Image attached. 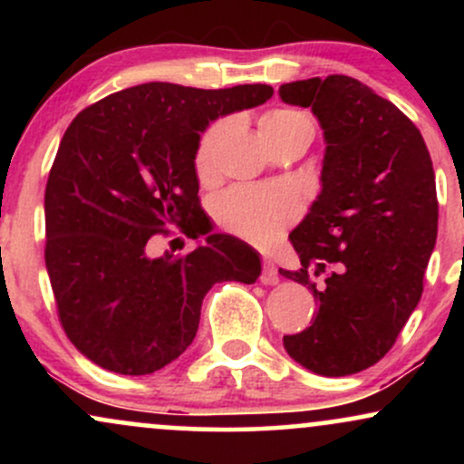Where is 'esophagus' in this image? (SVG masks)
Masks as SVG:
<instances>
[{
    "label": "esophagus",
    "instance_id": "esophagus-1",
    "mask_svg": "<svg viewBox=\"0 0 464 464\" xmlns=\"http://www.w3.org/2000/svg\"><path fill=\"white\" fill-rule=\"evenodd\" d=\"M262 284L266 285L279 284V270H276V266L270 257L262 259Z\"/></svg>",
    "mask_w": 464,
    "mask_h": 464
}]
</instances>
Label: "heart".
Here are the masks:
<instances>
[{"label":"heart","instance_id":"heart-1","mask_svg":"<svg viewBox=\"0 0 464 464\" xmlns=\"http://www.w3.org/2000/svg\"><path fill=\"white\" fill-rule=\"evenodd\" d=\"M228 129L227 120H218L202 132L194 154L196 177L200 183L214 180L218 172V150ZM259 130L266 143L296 135H312L310 115L290 106L268 111L259 120ZM214 216L227 231L248 239V242L273 244L299 216V200L284 188H257V185H236L222 191L214 202Z\"/></svg>","mask_w":464,"mask_h":464}]
</instances>
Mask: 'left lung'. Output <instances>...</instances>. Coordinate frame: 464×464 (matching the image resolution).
Wrapping results in <instances>:
<instances>
[{"mask_svg": "<svg viewBox=\"0 0 464 464\" xmlns=\"http://www.w3.org/2000/svg\"><path fill=\"white\" fill-rule=\"evenodd\" d=\"M281 100L307 109L324 135L323 189L290 233L318 314L284 335L292 360L316 375H353L395 344L423 292L436 244L439 200L428 146L417 126L349 76L281 84Z\"/></svg>", "mask_w": 464, "mask_h": 464, "instance_id": "obj_1", "label": "left lung"}]
</instances>
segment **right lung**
Returning a JSON list of instances; mask_svg holds the SVG:
<instances>
[{"label":"right lung","instance_id":"1","mask_svg":"<svg viewBox=\"0 0 464 464\" xmlns=\"http://www.w3.org/2000/svg\"><path fill=\"white\" fill-rule=\"evenodd\" d=\"M270 95V84L146 82L73 117L45 188V266L63 329L93 364L163 369L196 338L211 285L257 281V250L227 233L180 257L146 248L169 227L194 239L211 231L194 168L200 132Z\"/></svg>","mask_w":464,"mask_h":464}]
</instances>
